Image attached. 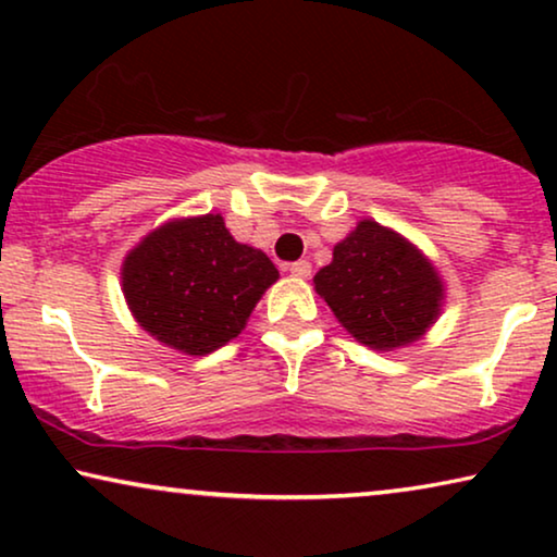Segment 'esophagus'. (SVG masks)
<instances>
[{
    "instance_id": "1",
    "label": "esophagus",
    "mask_w": 557,
    "mask_h": 557,
    "mask_svg": "<svg viewBox=\"0 0 557 557\" xmlns=\"http://www.w3.org/2000/svg\"><path fill=\"white\" fill-rule=\"evenodd\" d=\"M288 271H292V276L296 278H309L311 276V263L309 261H296L288 265Z\"/></svg>"
}]
</instances>
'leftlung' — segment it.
<instances>
[{
	"label": "left lung",
	"instance_id": "8db88e82",
	"mask_svg": "<svg viewBox=\"0 0 557 557\" xmlns=\"http://www.w3.org/2000/svg\"><path fill=\"white\" fill-rule=\"evenodd\" d=\"M314 288L357 342L372 349L421 339L444 307V281L400 233L360 220L319 269Z\"/></svg>",
	"mask_w": 557,
	"mask_h": 557
}]
</instances>
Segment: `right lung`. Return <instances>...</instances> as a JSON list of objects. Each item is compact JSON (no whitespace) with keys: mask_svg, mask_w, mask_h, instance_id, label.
Instances as JSON below:
<instances>
[{"mask_svg":"<svg viewBox=\"0 0 557 557\" xmlns=\"http://www.w3.org/2000/svg\"><path fill=\"white\" fill-rule=\"evenodd\" d=\"M278 271L263 250L227 233L223 215L159 225L121 265L128 309L144 332L185 355H210L238 337Z\"/></svg>","mask_w":557,"mask_h":557,"instance_id":"obj_1","label":"right lung"}]
</instances>
